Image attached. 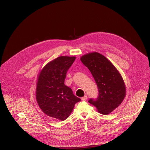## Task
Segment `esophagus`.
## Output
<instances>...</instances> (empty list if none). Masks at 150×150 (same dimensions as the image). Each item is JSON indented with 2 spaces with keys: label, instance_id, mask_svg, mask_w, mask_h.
I'll return each instance as SVG.
<instances>
[{
  "label": "esophagus",
  "instance_id": "34e87169",
  "mask_svg": "<svg viewBox=\"0 0 150 150\" xmlns=\"http://www.w3.org/2000/svg\"><path fill=\"white\" fill-rule=\"evenodd\" d=\"M81 99H82V100H83V101H86L87 99V96H83V97H82Z\"/></svg>",
  "mask_w": 150,
  "mask_h": 150
}]
</instances>
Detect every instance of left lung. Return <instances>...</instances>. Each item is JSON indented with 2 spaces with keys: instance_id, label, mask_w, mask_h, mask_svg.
I'll list each match as a JSON object with an SVG mask.
<instances>
[{
  "instance_id": "1",
  "label": "left lung",
  "mask_w": 150,
  "mask_h": 150,
  "mask_svg": "<svg viewBox=\"0 0 150 150\" xmlns=\"http://www.w3.org/2000/svg\"><path fill=\"white\" fill-rule=\"evenodd\" d=\"M83 65L91 72L98 87L97 98L88 102L103 115H108L122 103L126 95L124 81L119 71L103 55L90 53L81 57Z\"/></svg>"
}]
</instances>
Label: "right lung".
<instances>
[{
	"mask_svg": "<svg viewBox=\"0 0 150 150\" xmlns=\"http://www.w3.org/2000/svg\"><path fill=\"white\" fill-rule=\"evenodd\" d=\"M75 57L60 56L51 61L40 72L36 88V99L47 116L65 120L81 99L65 85L66 75Z\"/></svg>",
	"mask_w": 150,
	"mask_h": 150,
	"instance_id": "right-lung-1",
	"label": "right lung"
}]
</instances>
